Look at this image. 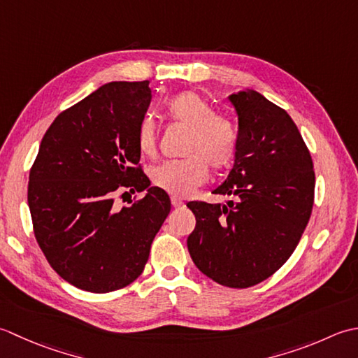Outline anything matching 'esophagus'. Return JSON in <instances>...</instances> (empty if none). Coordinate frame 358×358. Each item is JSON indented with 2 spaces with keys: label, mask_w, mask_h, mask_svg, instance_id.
I'll list each match as a JSON object with an SVG mask.
<instances>
[{
  "label": "esophagus",
  "mask_w": 358,
  "mask_h": 358,
  "mask_svg": "<svg viewBox=\"0 0 358 358\" xmlns=\"http://www.w3.org/2000/svg\"><path fill=\"white\" fill-rule=\"evenodd\" d=\"M171 206H173L174 208H179V207L184 206V202H182V199L176 198V196H171Z\"/></svg>",
  "instance_id": "esophagus-1"
}]
</instances>
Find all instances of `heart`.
<instances>
[{
    "instance_id": "heart-1",
    "label": "heart",
    "mask_w": 358,
    "mask_h": 358,
    "mask_svg": "<svg viewBox=\"0 0 358 358\" xmlns=\"http://www.w3.org/2000/svg\"><path fill=\"white\" fill-rule=\"evenodd\" d=\"M169 114L189 129L182 160H169L151 170V182L173 196H187L208 178V165L222 170L231 164L236 152L238 134L231 120L216 115L213 106L196 92L187 91L174 96ZM157 131L150 115L138 123L137 145L143 155L156 151Z\"/></svg>"
}]
</instances>
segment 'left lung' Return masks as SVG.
<instances>
[{
  "mask_svg": "<svg viewBox=\"0 0 358 358\" xmlns=\"http://www.w3.org/2000/svg\"><path fill=\"white\" fill-rule=\"evenodd\" d=\"M229 100L238 114L235 164L213 193L236 202H188L196 227L187 245L203 275L245 289L267 280L294 253L312 213L315 173L282 108L253 90Z\"/></svg>",
  "mask_w": 358,
  "mask_h": 358,
  "instance_id": "1",
  "label": "left lung"
}]
</instances>
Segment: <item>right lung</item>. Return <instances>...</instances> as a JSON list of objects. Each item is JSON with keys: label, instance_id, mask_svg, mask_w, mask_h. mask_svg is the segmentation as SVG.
Wrapping results in <instances>:
<instances>
[{"label": "right lung", "instance_id": "obj_1", "mask_svg": "<svg viewBox=\"0 0 358 358\" xmlns=\"http://www.w3.org/2000/svg\"><path fill=\"white\" fill-rule=\"evenodd\" d=\"M148 83H106L58 114L29 174L36 243L64 281L94 294L125 287L143 272L171 210L169 194L150 187L138 166ZM123 187L148 194L117 209L113 194Z\"/></svg>", "mask_w": 358, "mask_h": 358}]
</instances>
